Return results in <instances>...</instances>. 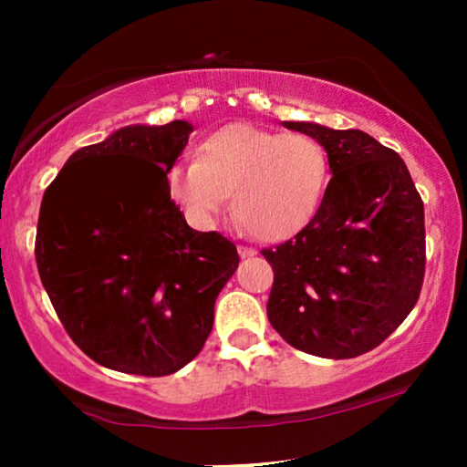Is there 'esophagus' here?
I'll use <instances>...</instances> for the list:
<instances>
[{
	"mask_svg": "<svg viewBox=\"0 0 467 467\" xmlns=\"http://www.w3.org/2000/svg\"><path fill=\"white\" fill-rule=\"evenodd\" d=\"M238 253H240L242 259L254 257V254H257V251H254V248H251V246H238Z\"/></svg>",
	"mask_w": 467,
	"mask_h": 467,
	"instance_id": "34e87169",
	"label": "esophagus"
}]
</instances>
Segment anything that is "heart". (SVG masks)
I'll return each instance as SVG.
<instances>
[{
  "mask_svg": "<svg viewBox=\"0 0 467 467\" xmlns=\"http://www.w3.org/2000/svg\"><path fill=\"white\" fill-rule=\"evenodd\" d=\"M327 182L329 159L315 138L232 123L202 140L195 161L170 170L168 193L195 227L213 225L232 195L248 234L283 242L310 225Z\"/></svg>",
  "mask_w": 467,
  "mask_h": 467,
  "instance_id": "1",
  "label": "heart"
}]
</instances>
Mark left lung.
I'll return each instance as SVG.
<instances>
[{"label":"left lung","mask_w":467,"mask_h":467,"mask_svg":"<svg viewBox=\"0 0 467 467\" xmlns=\"http://www.w3.org/2000/svg\"><path fill=\"white\" fill-rule=\"evenodd\" d=\"M327 150L331 181L296 238L261 254L274 270L272 327L304 353L353 359L387 340L425 276V210L398 152L359 130L285 120Z\"/></svg>","instance_id":"obj_1"}]
</instances>
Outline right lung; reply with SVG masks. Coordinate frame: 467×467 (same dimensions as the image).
I'll use <instances>...</instances> for the list:
<instances>
[{
    "label": "right lung",
    "mask_w": 467,
    "mask_h": 467,
    "mask_svg": "<svg viewBox=\"0 0 467 467\" xmlns=\"http://www.w3.org/2000/svg\"><path fill=\"white\" fill-rule=\"evenodd\" d=\"M193 125L120 127L76 150L42 200L36 261L69 337L99 366L168 376L200 355L240 264L168 193Z\"/></svg>",
    "instance_id": "right-lung-1"
}]
</instances>
